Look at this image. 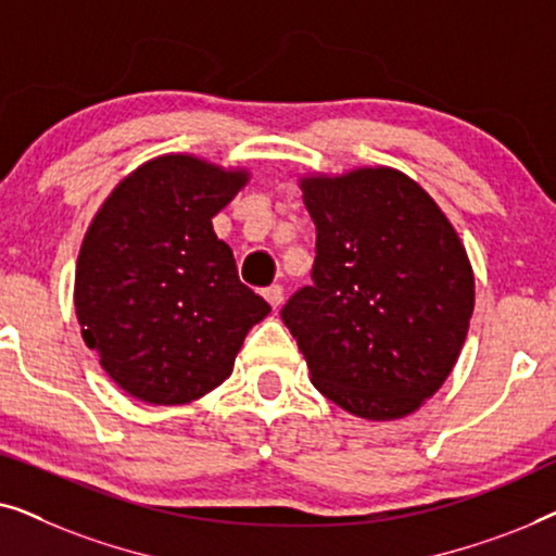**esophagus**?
<instances>
[{
    "instance_id": "obj_1",
    "label": "esophagus",
    "mask_w": 556,
    "mask_h": 556,
    "mask_svg": "<svg viewBox=\"0 0 556 556\" xmlns=\"http://www.w3.org/2000/svg\"><path fill=\"white\" fill-rule=\"evenodd\" d=\"M263 295H265V301H268L273 308H278L280 303H283V286H278V283H276V286L265 288Z\"/></svg>"
}]
</instances>
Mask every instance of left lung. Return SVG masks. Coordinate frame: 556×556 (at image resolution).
<instances>
[{
    "mask_svg": "<svg viewBox=\"0 0 556 556\" xmlns=\"http://www.w3.org/2000/svg\"><path fill=\"white\" fill-rule=\"evenodd\" d=\"M316 225L314 283L280 318L333 405L394 420L432 397L458 362L476 283L430 194L397 169L301 179Z\"/></svg>",
    "mask_w": 556,
    "mask_h": 556,
    "instance_id": "left-lung-1",
    "label": "left lung"
}]
</instances>
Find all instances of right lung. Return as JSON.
I'll return each mask as SVG.
<instances>
[{
    "label": "right lung",
    "mask_w": 556,
    "mask_h": 556,
    "mask_svg": "<svg viewBox=\"0 0 556 556\" xmlns=\"http://www.w3.org/2000/svg\"><path fill=\"white\" fill-rule=\"evenodd\" d=\"M245 181L248 172L166 154L128 174L90 223L75 314L88 349L131 397L185 405L215 390L268 316L212 230Z\"/></svg>",
    "instance_id": "obj_1"
}]
</instances>
